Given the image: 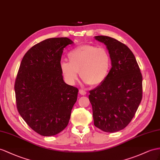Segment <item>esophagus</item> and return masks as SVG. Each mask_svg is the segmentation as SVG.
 I'll use <instances>...</instances> for the list:
<instances>
[{
  "label": "esophagus",
  "mask_w": 160,
  "mask_h": 160,
  "mask_svg": "<svg viewBox=\"0 0 160 160\" xmlns=\"http://www.w3.org/2000/svg\"><path fill=\"white\" fill-rule=\"evenodd\" d=\"M79 92H80V95H87V92H86L85 91H84V90H82V89H80L79 90Z\"/></svg>",
  "instance_id": "34e87169"
}]
</instances>
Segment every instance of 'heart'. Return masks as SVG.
Instances as JSON below:
<instances>
[{
    "mask_svg": "<svg viewBox=\"0 0 160 160\" xmlns=\"http://www.w3.org/2000/svg\"><path fill=\"white\" fill-rule=\"evenodd\" d=\"M69 63L62 61L61 70L69 84H75L80 76L85 82L91 86L101 84L108 77L112 66L108 51L95 45L83 44L68 53Z\"/></svg>",
    "mask_w": 160,
    "mask_h": 160,
    "instance_id": "heart-1",
    "label": "heart"
}]
</instances>
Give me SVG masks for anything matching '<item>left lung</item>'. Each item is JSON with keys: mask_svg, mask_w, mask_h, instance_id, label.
<instances>
[{"mask_svg": "<svg viewBox=\"0 0 160 160\" xmlns=\"http://www.w3.org/2000/svg\"><path fill=\"white\" fill-rule=\"evenodd\" d=\"M111 56L112 67L106 79L89 91L94 124L115 132L128 125L142 97V77L136 58L126 44L106 36H97Z\"/></svg>", "mask_w": 160, "mask_h": 160, "instance_id": "1", "label": "left lung"}]
</instances>
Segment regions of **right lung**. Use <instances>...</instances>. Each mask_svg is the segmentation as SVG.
Listing matches in <instances>:
<instances>
[{"label": "right lung", "instance_id": "obj_1", "mask_svg": "<svg viewBox=\"0 0 160 160\" xmlns=\"http://www.w3.org/2000/svg\"><path fill=\"white\" fill-rule=\"evenodd\" d=\"M73 42L52 38L35 44L23 56L15 82L18 112L36 132L53 136L69 123L78 89L64 82L61 70L63 49Z\"/></svg>", "mask_w": 160, "mask_h": 160}]
</instances>
